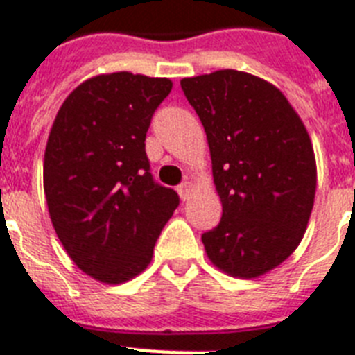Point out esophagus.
<instances>
[{"mask_svg": "<svg viewBox=\"0 0 355 355\" xmlns=\"http://www.w3.org/2000/svg\"><path fill=\"white\" fill-rule=\"evenodd\" d=\"M193 193V184L191 182H184L178 186V195H180V198H182L184 202L189 200V196H191Z\"/></svg>", "mask_w": 355, "mask_h": 355, "instance_id": "esophagus-1", "label": "esophagus"}]
</instances>
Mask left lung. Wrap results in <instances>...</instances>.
Here are the masks:
<instances>
[{
  "label": "left lung",
  "mask_w": 355,
  "mask_h": 355,
  "mask_svg": "<svg viewBox=\"0 0 355 355\" xmlns=\"http://www.w3.org/2000/svg\"><path fill=\"white\" fill-rule=\"evenodd\" d=\"M207 135L222 220L202 234L207 258L233 278H260L296 251L314 205L315 157L282 92L247 71L180 81Z\"/></svg>",
  "instance_id": "8db88e82"
}]
</instances>
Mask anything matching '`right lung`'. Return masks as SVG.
I'll return each instance as SVG.
<instances>
[{
    "mask_svg": "<svg viewBox=\"0 0 355 355\" xmlns=\"http://www.w3.org/2000/svg\"><path fill=\"white\" fill-rule=\"evenodd\" d=\"M168 77L101 73L59 108L43 164L50 220L71 261L117 285L150 265L178 195L153 182L146 132L169 95Z\"/></svg>",
    "mask_w": 355,
    "mask_h": 355,
    "instance_id": "1",
    "label": "right lung"
}]
</instances>
